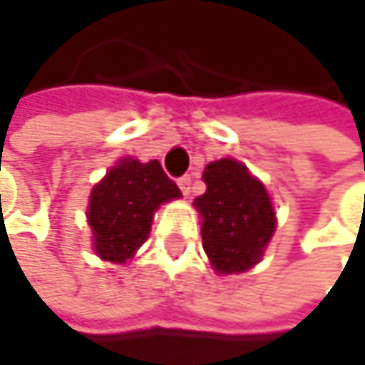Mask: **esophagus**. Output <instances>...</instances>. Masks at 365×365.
<instances>
[{
  "mask_svg": "<svg viewBox=\"0 0 365 365\" xmlns=\"http://www.w3.org/2000/svg\"><path fill=\"white\" fill-rule=\"evenodd\" d=\"M177 184H179L181 192H184L186 197L190 195V186H192V177H190V175H184V177H179V179H177Z\"/></svg>",
  "mask_w": 365,
  "mask_h": 365,
  "instance_id": "34e87169",
  "label": "esophagus"
}]
</instances>
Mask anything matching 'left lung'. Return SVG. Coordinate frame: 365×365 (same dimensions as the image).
Returning a JSON list of instances; mask_svg holds the SVG:
<instances>
[{
    "instance_id": "8db88e82",
    "label": "left lung",
    "mask_w": 365,
    "mask_h": 365,
    "mask_svg": "<svg viewBox=\"0 0 365 365\" xmlns=\"http://www.w3.org/2000/svg\"><path fill=\"white\" fill-rule=\"evenodd\" d=\"M205 195L195 199L203 216V248L218 274H240L257 265L276 231V214L259 179L237 160L207 164Z\"/></svg>"
}]
</instances>
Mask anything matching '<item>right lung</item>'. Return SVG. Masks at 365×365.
I'll use <instances>...</instances> for the list:
<instances>
[{
    "label": "right lung",
    "mask_w": 365,
    "mask_h": 365,
    "mask_svg": "<svg viewBox=\"0 0 365 365\" xmlns=\"http://www.w3.org/2000/svg\"><path fill=\"white\" fill-rule=\"evenodd\" d=\"M181 197L158 160H121L93 188L87 218L93 250L104 261L125 263L147 240L160 203Z\"/></svg>",
    "instance_id": "obj_1"
}]
</instances>
